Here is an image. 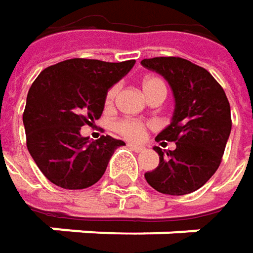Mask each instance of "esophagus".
<instances>
[{
    "mask_svg": "<svg viewBox=\"0 0 253 253\" xmlns=\"http://www.w3.org/2000/svg\"><path fill=\"white\" fill-rule=\"evenodd\" d=\"M127 146H128V149H131V151H134V152H142L145 148L143 146H140V145H134V143H127Z\"/></svg>",
    "mask_w": 253,
    "mask_h": 253,
    "instance_id": "esophagus-1",
    "label": "esophagus"
}]
</instances>
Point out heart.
I'll use <instances>...</instances> for the list:
<instances>
[{"label": "heart", "mask_w": 253, "mask_h": 253, "mask_svg": "<svg viewBox=\"0 0 253 253\" xmlns=\"http://www.w3.org/2000/svg\"><path fill=\"white\" fill-rule=\"evenodd\" d=\"M143 90L145 93L148 95L151 90L157 89V87H166V83L163 79L155 76L145 77L143 82ZM120 86L119 84H114L108 89L107 95H105V105L110 107L114 104V99L117 96V92H119ZM167 89V87H166ZM113 128L122 134L123 137H126L128 140H142L145 137V131H146V125L140 120H134V119H123V120H119L113 125Z\"/></svg>", "instance_id": "heart-1"}]
</instances>
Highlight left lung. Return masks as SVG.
<instances>
[{"mask_svg":"<svg viewBox=\"0 0 253 253\" xmlns=\"http://www.w3.org/2000/svg\"><path fill=\"white\" fill-rule=\"evenodd\" d=\"M140 64L164 76L176 99L170 126L155 139L176 142V149L163 152L155 146L160 164L145 178L166 195L192 193L220 167L231 130L226 92L208 70L180 57L146 58Z\"/></svg>","mask_w":253,"mask_h":253,"instance_id":"obj_1","label":"left lung"}]
</instances>
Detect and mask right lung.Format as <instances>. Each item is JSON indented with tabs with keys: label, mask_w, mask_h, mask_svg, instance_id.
<instances>
[{
	"label": "right lung",
	"mask_w": 253,
	"mask_h": 253,
	"mask_svg": "<svg viewBox=\"0 0 253 253\" xmlns=\"http://www.w3.org/2000/svg\"><path fill=\"white\" fill-rule=\"evenodd\" d=\"M134 63L72 58L46 67L35 79L23 113L26 145L51 183L84 189L104 176L111 155L125 142L108 134L89 142L80 128L101 117L108 89Z\"/></svg>",
	"instance_id": "add662e5"
}]
</instances>
